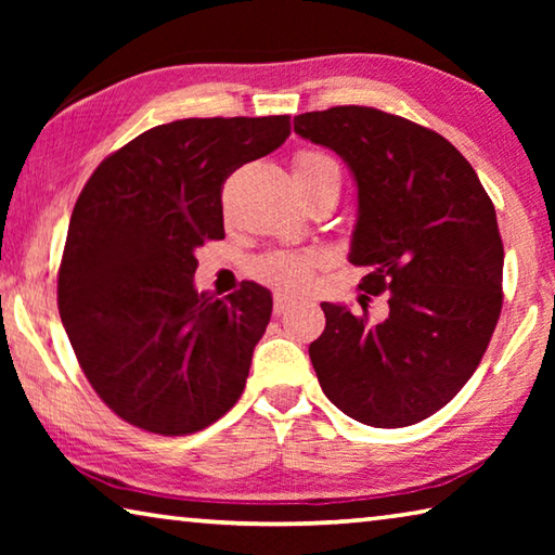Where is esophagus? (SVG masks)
Here are the masks:
<instances>
[{"label":"esophagus","mask_w":555,"mask_h":555,"mask_svg":"<svg viewBox=\"0 0 555 555\" xmlns=\"http://www.w3.org/2000/svg\"><path fill=\"white\" fill-rule=\"evenodd\" d=\"M294 304H296V298L291 296V294H284V291H276V294H274V313L276 315L286 313Z\"/></svg>","instance_id":"obj_1"}]
</instances>
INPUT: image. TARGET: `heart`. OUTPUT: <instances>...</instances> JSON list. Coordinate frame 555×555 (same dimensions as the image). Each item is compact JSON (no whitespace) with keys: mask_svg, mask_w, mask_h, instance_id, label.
<instances>
[{"mask_svg":"<svg viewBox=\"0 0 555 555\" xmlns=\"http://www.w3.org/2000/svg\"><path fill=\"white\" fill-rule=\"evenodd\" d=\"M321 168H337L331 156L318 152H300L294 158V173H311ZM323 264V257L318 251H274V255L261 257L251 267V274L264 284L300 291L311 281L313 271Z\"/></svg>","mask_w":555,"mask_h":555,"instance_id":"obj_1","label":"heart"}]
</instances>
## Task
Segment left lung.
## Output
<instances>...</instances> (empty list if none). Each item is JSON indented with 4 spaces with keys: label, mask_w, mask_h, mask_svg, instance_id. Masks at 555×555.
<instances>
[{
    "label": "left lung",
    "mask_w": 555,
    "mask_h": 555,
    "mask_svg": "<svg viewBox=\"0 0 555 555\" xmlns=\"http://www.w3.org/2000/svg\"><path fill=\"white\" fill-rule=\"evenodd\" d=\"M294 129L350 168V261L367 269L364 294H389L377 325L321 304L325 331L308 347L318 382L360 424H418L465 387L500 321L504 247L494 205L448 139L389 112H306Z\"/></svg>",
    "instance_id": "obj_1"
}]
</instances>
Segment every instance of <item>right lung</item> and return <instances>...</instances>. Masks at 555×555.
<instances>
[{
    "instance_id": "1",
    "label": "right lung",
    "mask_w": 555,
    "mask_h": 555,
    "mask_svg": "<svg viewBox=\"0 0 555 555\" xmlns=\"http://www.w3.org/2000/svg\"><path fill=\"white\" fill-rule=\"evenodd\" d=\"M291 134L288 115L176 119L107 156L75 203L59 311L92 389L127 424L185 436L244 391L271 294H198L195 249L222 240V183Z\"/></svg>"
}]
</instances>
